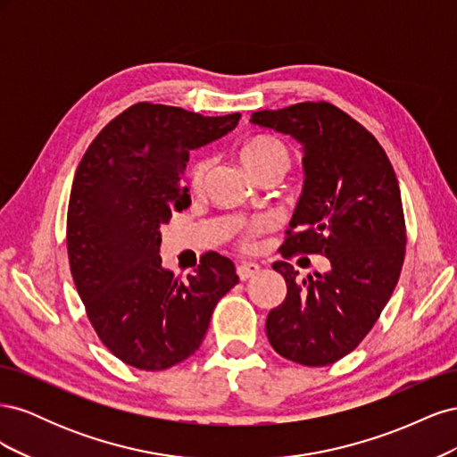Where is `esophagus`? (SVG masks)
Here are the masks:
<instances>
[{
	"mask_svg": "<svg viewBox=\"0 0 457 457\" xmlns=\"http://www.w3.org/2000/svg\"><path fill=\"white\" fill-rule=\"evenodd\" d=\"M259 272H261V267L253 261H242L240 265L237 267V274H238L240 280L253 278V276H257Z\"/></svg>",
	"mask_w": 457,
	"mask_h": 457,
	"instance_id": "esophagus-1",
	"label": "esophagus"
}]
</instances>
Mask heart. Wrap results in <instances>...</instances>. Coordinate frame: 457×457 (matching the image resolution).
Returning a JSON list of instances; mask_svg holds the SVG:
<instances>
[{
	"label": "heart",
	"instance_id": "b5f03b06",
	"mask_svg": "<svg viewBox=\"0 0 457 457\" xmlns=\"http://www.w3.org/2000/svg\"><path fill=\"white\" fill-rule=\"evenodd\" d=\"M238 158L244 165V170L252 177H259L261 173L270 171V170H280L286 171L289 168V148L276 137L270 135H255L245 139L238 146ZM207 175V160H196L192 163L190 170V187L195 192H198L204 187ZM261 230V223H253L247 227V232L255 234Z\"/></svg>",
	"mask_w": 457,
	"mask_h": 457
}]
</instances>
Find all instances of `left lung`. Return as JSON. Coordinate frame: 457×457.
<instances>
[{"mask_svg": "<svg viewBox=\"0 0 457 457\" xmlns=\"http://www.w3.org/2000/svg\"><path fill=\"white\" fill-rule=\"evenodd\" d=\"M250 121L303 146L305 185L282 255L320 253L329 261L326 272L301 282L289 262H274L287 294L267 316V337L287 361L326 366L366 337L403 270L406 232L396 175L376 137L329 103L261 110Z\"/></svg>", "mask_w": 457, "mask_h": 457, "instance_id": "left-lung-1", "label": "left lung"}]
</instances>
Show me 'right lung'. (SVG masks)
Returning <instances> with one entry per match:
<instances>
[{"instance_id":"right-lung-1","label":"right lung","mask_w":457,"mask_h":457,"mask_svg":"<svg viewBox=\"0 0 457 457\" xmlns=\"http://www.w3.org/2000/svg\"><path fill=\"white\" fill-rule=\"evenodd\" d=\"M238 120L137 103L95 137L78 165L66 223L72 278L96 336L133 368L165 370L195 354L217 301L238 284L234 262L215 252L185 280L160 257V227L190 205L188 152Z\"/></svg>"}]
</instances>
